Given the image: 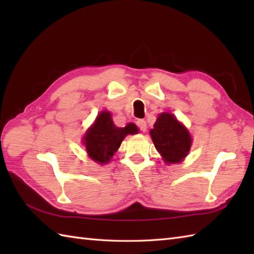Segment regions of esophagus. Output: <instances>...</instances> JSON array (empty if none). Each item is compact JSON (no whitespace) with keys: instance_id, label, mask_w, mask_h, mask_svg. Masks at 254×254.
<instances>
[{"instance_id":"obj_1","label":"esophagus","mask_w":254,"mask_h":254,"mask_svg":"<svg viewBox=\"0 0 254 254\" xmlns=\"http://www.w3.org/2000/svg\"><path fill=\"white\" fill-rule=\"evenodd\" d=\"M136 124H137V127H139V130L143 131V132L146 131V128H147L146 121H145V120H137Z\"/></svg>"}]
</instances>
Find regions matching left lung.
I'll return each mask as SVG.
<instances>
[{"instance_id": "8db88e82", "label": "left lung", "mask_w": 254, "mask_h": 254, "mask_svg": "<svg viewBox=\"0 0 254 254\" xmlns=\"http://www.w3.org/2000/svg\"><path fill=\"white\" fill-rule=\"evenodd\" d=\"M149 133L156 149L166 164L181 163L190 152V133L171 113H160Z\"/></svg>"}]
</instances>
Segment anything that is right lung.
<instances>
[{"label": "right lung", "instance_id": "obj_1", "mask_svg": "<svg viewBox=\"0 0 254 254\" xmlns=\"http://www.w3.org/2000/svg\"><path fill=\"white\" fill-rule=\"evenodd\" d=\"M138 128L134 123H127L124 127H118L113 123L109 111H101L97 116L83 137L88 157L97 164L109 163L112 156L120 147L127 134H136Z\"/></svg>", "mask_w": 254, "mask_h": 254}]
</instances>
